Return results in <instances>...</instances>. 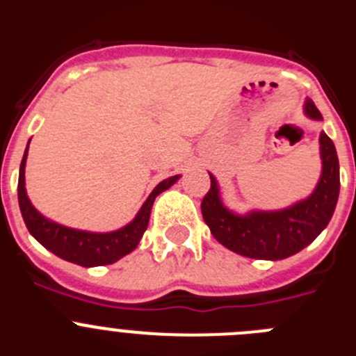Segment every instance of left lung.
<instances>
[{
    "instance_id": "obj_1",
    "label": "left lung",
    "mask_w": 356,
    "mask_h": 356,
    "mask_svg": "<svg viewBox=\"0 0 356 356\" xmlns=\"http://www.w3.org/2000/svg\"><path fill=\"white\" fill-rule=\"evenodd\" d=\"M305 114L321 121L323 115L312 99L305 102ZM321 180L307 200L276 212H251L237 216L221 203L219 187L210 175V191L201 201V213L213 237L234 253L259 260H282L307 248L328 226L339 200L337 151L321 131Z\"/></svg>"
}]
</instances>
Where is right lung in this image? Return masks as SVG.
Instances as JSON below:
<instances>
[{
  "label": "right lung",
  "instance_id": "1",
  "mask_svg": "<svg viewBox=\"0 0 356 356\" xmlns=\"http://www.w3.org/2000/svg\"><path fill=\"white\" fill-rule=\"evenodd\" d=\"M28 147L24 151L21 169H19V184H17V197H19V209L23 213L24 225L37 241L42 244L46 250L55 253L56 257L67 260V262L78 264L83 267L94 266H106V264H114L124 254L131 253L137 248L140 237L144 235L149 222V213L153 201L163 193L165 188L171 187L180 176H171L168 180L160 181L155 187V191L149 194L144 205L140 207L139 213L135 216L134 221L127 225L124 228L118 232H110V234H90V232H81V229H72L67 226L56 225L49 221L44 216H40L31 205L26 196V188H24V163H26Z\"/></svg>",
  "mask_w": 356,
  "mask_h": 356
}]
</instances>
